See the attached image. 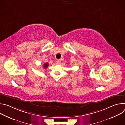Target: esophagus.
Returning <instances> with one entry per match:
<instances>
[{
  "mask_svg": "<svg viewBox=\"0 0 125 125\" xmlns=\"http://www.w3.org/2000/svg\"><path fill=\"white\" fill-rule=\"evenodd\" d=\"M56 62L58 64H60L61 62V60L60 59H58L57 61H56Z\"/></svg>",
  "mask_w": 125,
  "mask_h": 125,
  "instance_id": "esophagus-1",
  "label": "esophagus"
}]
</instances>
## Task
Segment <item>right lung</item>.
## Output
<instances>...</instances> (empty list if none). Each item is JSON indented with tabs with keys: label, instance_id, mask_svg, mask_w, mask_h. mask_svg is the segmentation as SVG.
Here are the masks:
<instances>
[{
	"label": "right lung",
	"instance_id": "obj_1",
	"mask_svg": "<svg viewBox=\"0 0 125 125\" xmlns=\"http://www.w3.org/2000/svg\"><path fill=\"white\" fill-rule=\"evenodd\" d=\"M48 66V63H44V65H43V67H44V68H46Z\"/></svg>",
	"mask_w": 125,
	"mask_h": 125
}]
</instances>
